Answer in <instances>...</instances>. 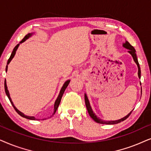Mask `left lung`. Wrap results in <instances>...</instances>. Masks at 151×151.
I'll use <instances>...</instances> for the list:
<instances>
[{
	"label": "left lung",
	"instance_id": "1",
	"mask_svg": "<svg viewBox=\"0 0 151 151\" xmlns=\"http://www.w3.org/2000/svg\"><path fill=\"white\" fill-rule=\"evenodd\" d=\"M123 46L124 47L127 48L129 50H128V52L130 54V55H132V58H133L134 61L135 63H137V67H138V76H139V78L140 79V77H141V70H140V67H139V62H138V60H137V55H136V53H135V50H134V48L133 47V46H132L130 44L128 43V41H126L125 43L123 44ZM85 102H86V108H87V110H88V113H89V115L91 116V118L92 119L94 120V121H95L96 122H97V123H99V124H118V123H120L121 122H123L124 120L127 119L130 115V114H131V112H132V110L131 112H130L129 114H128V115H126L125 117L122 118V119H120L119 120H116V121H103V120L99 119V117H97L94 113L92 111L91 107H90V103H89V101H88V97L87 96H86V94H85Z\"/></svg>",
	"mask_w": 151,
	"mask_h": 151
}]
</instances>
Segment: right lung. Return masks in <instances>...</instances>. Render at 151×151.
Instances as JSON below:
<instances>
[{"label":"right lung","mask_w":151,"mask_h":151,"mask_svg":"<svg viewBox=\"0 0 151 151\" xmlns=\"http://www.w3.org/2000/svg\"><path fill=\"white\" fill-rule=\"evenodd\" d=\"M32 34H27V35H26L25 37H24L23 39L21 40V42H20V43H23V42L25 41L26 39H27L28 38H29V37H30V36H32ZM20 43L17 44V45L15 46V47L14 48V50H13L12 52V55H11V56H10L9 59H8V61H7V66H6V72H7V65H8V64L9 63V62L11 61V60L13 59V57H14V55H15V54H16V51H17V50L18 49V47H19V45H20ZM69 83H70V80H68V81H65V83L63 84V87H62L61 90V91H60V93H59V96H58L57 99V100H56V101H55V106H54V112H53V114H52V115H53V114H55V112H56V111H57V108H58V107H59V106L60 102H61V100L62 96H63V93H64V92H65V90L66 89V88L68 87V84H69ZM5 93H6V94H7V96H8V98H9V99L10 102H11L12 105L13 106L15 110H16V111H17V112L18 114H19V115H21V116H23V117H25V118H26V119H31V120H37V119H36V118L35 117V116H29L25 115V114H24L23 113H22L21 112H20L19 110H18L17 108H16L14 106L13 102L12 101L11 98H10L9 93V91H8V90H7V84H6V81H5Z\"/></svg>","instance_id":"obj_1"}]
</instances>
